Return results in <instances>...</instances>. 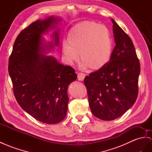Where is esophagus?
<instances>
[{
  "instance_id": "esophagus-1",
  "label": "esophagus",
  "mask_w": 152,
  "mask_h": 152,
  "mask_svg": "<svg viewBox=\"0 0 152 152\" xmlns=\"http://www.w3.org/2000/svg\"><path fill=\"white\" fill-rule=\"evenodd\" d=\"M85 74L82 73V72H79L77 73V78H78V80L80 81H83L85 77Z\"/></svg>"
}]
</instances>
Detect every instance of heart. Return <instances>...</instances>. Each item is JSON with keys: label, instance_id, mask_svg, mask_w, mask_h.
I'll list each match as a JSON object with an SVG mask.
<instances>
[{"label": "heart", "instance_id": "heart-1", "mask_svg": "<svg viewBox=\"0 0 152 152\" xmlns=\"http://www.w3.org/2000/svg\"><path fill=\"white\" fill-rule=\"evenodd\" d=\"M68 42L62 43V54L66 63L72 65L79 60L82 67L102 68L109 60L112 53L110 32L105 26L84 21L70 30Z\"/></svg>", "mask_w": 152, "mask_h": 152}]
</instances>
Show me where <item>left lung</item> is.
I'll list each match as a JSON object with an SVG mask.
<instances>
[{
    "mask_svg": "<svg viewBox=\"0 0 152 152\" xmlns=\"http://www.w3.org/2000/svg\"><path fill=\"white\" fill-rule=\"evenodd\" d=\"M112 22L115 45L110 61L84 80L91 112L104 121L118 118L133 106L141 71L131 38L114 20Z\"/></svg>",
    "mask_w": 152,
    "mask_h": 152,
    "instance_id": "8db88e82",
    "label": "left lung"
}]
</instances>
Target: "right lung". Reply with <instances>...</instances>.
Here are the masks:
<instances>
[{
    "label": "right lung",
    "mask_w": 152,
    "mask_h": 152,
    "mask_svg": "<svg viewBox=\"0 0 152 152\" xmlns=\"http://www.w3.org/2000/svg\"><path fill=\"white\" fill-rule=\"evenodd\" d=\"M60 18L38 20L18 34L9 59L8 71L19 105L39 121L56 124L66 116L67 88L77 75L70 66L45 55L59 45L60 29L52 34L54 42L46 43L43 35L56 28Z\"/></svg>",
    "instance_id": "add662e5"
}]
</instances>
